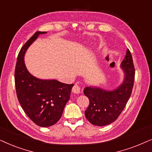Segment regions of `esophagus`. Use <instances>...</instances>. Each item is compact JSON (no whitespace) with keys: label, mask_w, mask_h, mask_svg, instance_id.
<instances>
[{"label":"esophagus","mask_w":152,"mask_h":152,"mask_svg":"<svg viewBox=\"0 0 152 152\" xmlns=\"http://www.w3.org/2000/svg\"><path fill=\"white\" fill-rule=\"evenodd\" d=\"M72 92L76 94H79L80 92V88L78 84H75L72 88Z\"/></svg>","instance_id":"esophagus-1"}]
</instances>
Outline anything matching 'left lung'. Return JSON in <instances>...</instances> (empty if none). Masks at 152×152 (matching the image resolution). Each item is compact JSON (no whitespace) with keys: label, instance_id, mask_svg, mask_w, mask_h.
Here are the masks:
<instances>
[{"label":"left lung","instance_id":"8db88e82","mask_svg":"<svg viewBox=\"0 0 152 152\" xmlns=\"http://www.w3.org/2000/svg\"><path fill=\"white\" fill-rule=\"evenodd\" d=\"M121 66L124 72L125 77L122 84L117 89L112 91L92 87L84 89V94L90 101L85 115L87 120L95 126H106L115 122L130 98L134 83L135 68L129 49Z\"/></svg>","mask_w":152,"mask_h":152}]
</instances>
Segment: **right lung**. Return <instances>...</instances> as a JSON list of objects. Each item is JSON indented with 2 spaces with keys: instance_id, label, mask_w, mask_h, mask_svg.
Instances as JSON below:
<instances>
[{
  "instance_id": "right-lung-1",
  "label": "right lung",
  "mask_w": 152,
  "mask_h": 152,
  "mask_svg": "<svg viewBox=\"0 0 152 152\" xmlns=\"http://www.w3.org/2000/svg\"><path fill=\"white\" fill-rule=\"evenodd\" d=\"M44 33L46 32H36L22 46L17 57L15 80L18 100L24 112L35 124L48 127L60 119L74 84L39 79L26 69L24 63L26 50L40 34Z\"/></svg>"
}]
</instances>
